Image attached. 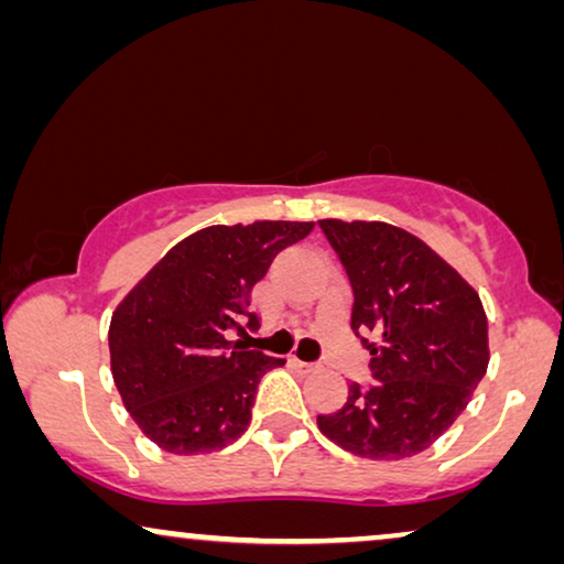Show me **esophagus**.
Returning <instances> with one entry per match:
<instances>
[{
  "label": "esophagus",
  "mask_w": 564,
  "mask_h": 564,
  "mask_svg": "<svg viewBox=\"0 0 564 564\" xmlns=\"http://www.w3.org/2000/svg\"><path fill=\"white\" fill-rule=\"evenodd\" d=\"M290 365L295 367V369H300V372H313V369H315V365H307V361L297 359V357H292V359H290Z\"/></svg>",
  "instance_id": "obj_1"
}]
</instances>
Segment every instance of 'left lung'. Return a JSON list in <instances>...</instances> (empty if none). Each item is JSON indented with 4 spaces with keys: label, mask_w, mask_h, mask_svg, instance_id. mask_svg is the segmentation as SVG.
<instances>
[{
    "label": "left lung",
    "mask_w": 564,
    "mask_h": 564,
    "mask_svg": "<svg viewBox=\"0 0 564 564\" xmlns=\"http://www.w3.org/2000/svg\"><path fill=\"white\" fill-rule=\"evenodd\" d=\"M318 226L351 282V328L377 380L369 388L351 382L344 408L318 415L321 434L365 459L421 454L457 421L488 369L480 295L403 228L377 220Z\"/></svg>",
    "instance_id": "obj_1"
}]
</instances>
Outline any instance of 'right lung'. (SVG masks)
Returning <instances> with one entry per match:
<instances>
[{
	"mask_svg": "<svg viewBox=\"0 0 564 564\" xmlns=\"http://www.w3.org/2000/svg\"><path fill=\"white\" fill-rule=\"evenodd\" d=\"M313 223L210 226L174 246L110 321L112 380L138 429L169 454H210L243 434L257 388L284 359L230 334L257 328L251 290Z\"/></svg>",
	"mask_w": 564,
	"mask_h": 564,
	"instance_id": "1",
	"label": "right lung"
}]
</instances>
